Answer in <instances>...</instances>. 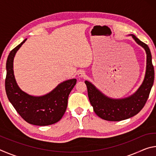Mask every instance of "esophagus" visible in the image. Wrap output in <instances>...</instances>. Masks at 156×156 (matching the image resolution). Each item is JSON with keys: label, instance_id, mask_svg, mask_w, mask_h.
<instances>
[{"label": "esophagus", "instance_id": "esophagus-1", "mask_svg": "<svg viewBox=\"0 0 156 156\" xmlns=\"http://www.w3.org/2000/svg\"><path fill=\"white\" fill-rule=\"evenodd\" d=\"M78 76H79V77H80V78L84 77V76H85V72H84V71L83 70V69L79 70L78 72Z\"/></svg>", "mask_w": 156, "mask_h": 156}]
</instances>
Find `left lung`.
<instances>
[{
	"mask_svg": "<svg viewBox=\"0 0 156 156\" xmlns=\"http://www.w3.org/2000/svg\"><path fill=\"white\" fill-rule=\"evenodd\" d=\"M132 38L144 49L147 54V68L143 83L135 93L127 98L113 99L105 96L93 84L84 81L89 101L94 112L102 119L108 121H120L128 119L136 115L144 107L149 98L154 82V68L152 64V57L150 49L135 35L131 34Z\"/></svg>",
	"mask_w": 156,
	"mask_h": 156,
	"instance_id": "obj_1",
	"label": "left lung"
}]
</instances>
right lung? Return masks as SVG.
<instances>
[{
	"instance_id": "add662e5",
	"label": "right lung",
	"mask_w": 156,
	"mask_h": 156,
	"mask_svg": "<svg viewBox=\"0 0 156 156\" xmlns=\"http://www.w3.org/2000/svg\"><path fill=\"white\" fill-rule=\"evenodd\" d=\"M27 38L13 49L7 57L5 91L14 109L26 122L34 125L47 126L61 119L67 107L68 97L76 84V79L64 81L54 90L42 96H33L21 90L13 69L14 58Z\"/></svg>"
}]
</instances>
